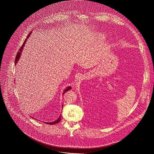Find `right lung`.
<instances>
[{
	"label": "right lung",
	"mask_w": 154,
	"mask_h": 154,
	"mask_svg": "<svg viewBox=\"0 0 154 154\" xmlns=\"http://www.w3.org/2000/svg\"><path fill=\"white\" fill-rule=\"evenodd\" d=\"M32 32H30L29 34V35L27 36V38L30 36V33H31ZM27 39H25V41H24V42H23V45L21 46V47L20 48V49H19V51L17 52V54H16V58H15V64H16L17 63V61H18V60L19 59V58H20V54H21V52H22V51H23V47L24 46V44H25V42H26V41H27ZM71 89V86H68V87H67V88L64 91V92H63V94L66 92V91H69V90H70ZM63 108V107H62ZM60 120H61V116H60V117L55 121H54V122H46V123H47L48 124H51V125H52V124H57L58 122H60Z\"/></svg>",
	"instance_id": "obj_1"
}]
</instances>
